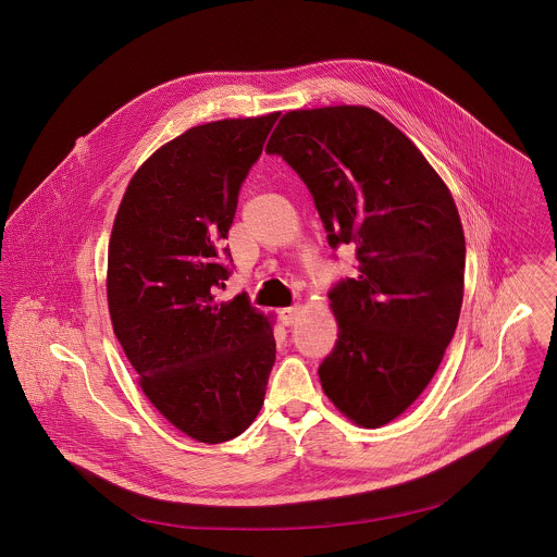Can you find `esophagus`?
Listing matches in <instances>:
<instances>
[{
  "instance_id": "34e87169",
  "label": "esophagus",
  "mask_w": 557,
  "mask_h": 557,
  "mask_svg": "<svg viewBox=\"0 0 557 557\" xmlns=\"http://www.w3.org/2000/svg\"><path fill=\"white\" fill-rule=\"evenodd\" d=\"M302 315V309L300 307H287V309H283L281 313H278V318L281 321L285 323V325H294L298 319Z\"/></svg>"
}]
</instances>
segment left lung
<instances>
[{"instance_id": "1", "label": "left lung", "mask_w": 557, "mask_h": 557, "mask_svg": "<svg viewBox=\"0 0 557 557\" xmlns=\"http://www.w3.org/2000/svg\"><path fill=\"white\" fill-rule=\"evenodd\" d=\"M268 154L313 195L330 248L356 276L327 292L338 341L319 364L327 398L356 424L400 416L435 375L463 302L466 238L450 190L420 150L369 107L281 117Z\"/></svg>"}]
</instances>
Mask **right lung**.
Masks as SVG:
<instances>
[{
    "mask_svg": "<svg viewBox=\"0 0 557 557\" xmlns=\"http://www.w3.org/2000/svg\"><path fill=\"white\" fill-rule=\"evenodd\" d=\"M278 115L195 126L162 146L133 175L111 232L113 332L146 397L203 444L248 429L276 360L268 318L216 292L234 268L223 239L242 182Z\"/></svg>",
    "mask_w": 557,
    "mask_h": 557,
    "instance_id": "obj_1",
    "label": "right lung"
}]
</instances>
